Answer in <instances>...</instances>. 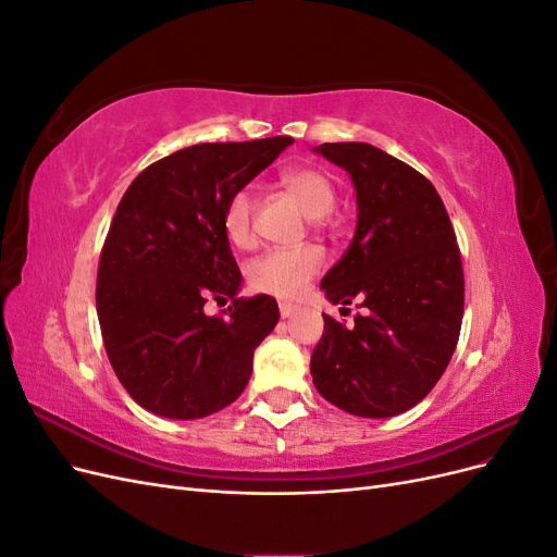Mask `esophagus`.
Wrapping results in <instances>:
<instances>
[{
  "mask_svg": "<svg viewBox=\"0 0 557 557\" xmlns=\"http://www.w3.org/2000/svg\"><path fill=\"white\" fill-rule=\"evenodd\" d=\"M278 311H281V318H290L297 311V307L290 305V301H278Z\"/></svg>",
  "mask_w": 557,
  "mask_h": 557,
  "instance_id": "34e87169",
  "label": "esophagus"
}]
</instances>
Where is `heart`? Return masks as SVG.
<instances>
[{
    "label": "heart",
    "mask_w": 557,
    "mask_h": 557,
    "mask_svg": "<svg viewBox=\"0 0 557 557\" xmlns=\"http://www.w3.org/2000/svg\"><path fill=\"white\" fill-rule=\"evenodd\" d=\"M281 185L301 211L315 221L330 215L336 207V185L320 166L307 164L283 172ZM256 199L248 190H239L230 197L223 211V230L234 246L248 248L256 242ZM320 267H323V252L315 246L274 248L248 264V283L258 293L295 299L307 290Z\"/></svg>",
    "instance_id": "obj_1"
}]
</instances>
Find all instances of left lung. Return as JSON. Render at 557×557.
Masks as SVG:
<instances>
[{
    "mask_svg": "<svg viewBox=\"0 0 557 557\" xmlns=\"http://www.w3.org/2000/svg\"><path fill=\"white\" fill-rule=\"evenodd\" d=\"M356 185L358 227L344 258L320 283L352 325L323 313L311 376L334 407L391 418L428 397L446 372L465 313V274L450 218L434 185L385 150L320 144Z\"/></svg>",
    "mask_w": 557,
    "mask_h": 557,
    "instance_id": "left-lung-1",
    "label": "left lung"
}]
</instances>
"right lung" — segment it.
<instances>
[{
    "label": "right lung",
    "mask_w": 557,
    "mask_h": 557,
    "mask_svg": "<svg viewBox=\"0 0 557 557\" xmlns=\"http://www.w3.org/2000/svg\"><path fill=\"white\" fill-rule=\"evenodd\" d=\"M293 137L197 144L132 181L97 269V315L109 362L150 413L205 418L237 399L252 352L278 323L276 299L237 297L223 211ZM209 300L233 305L207 317Z\"/></svg>",
    "instance_id": "right-lung-1"
}]
</instances>
